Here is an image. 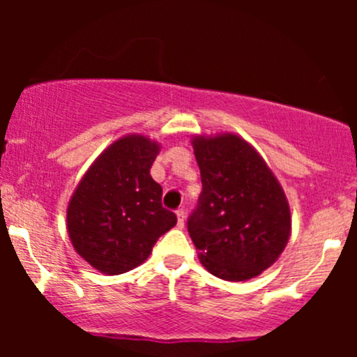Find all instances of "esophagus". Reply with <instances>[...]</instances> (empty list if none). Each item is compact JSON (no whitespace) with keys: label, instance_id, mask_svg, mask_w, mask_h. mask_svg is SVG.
I'll list each match as a JSON object with an SVG mask.
<instances>
[{"label":"esophagus","instance_id":"esophagus-1","mask_svg":"<svg viewBox=\"0 0 357 357\" xmlns=\"http://www.w3.org/2000/svg\"><path fill=\"white\" fill-rule=\"evenodd\" d=\"M176 215H178V226L179 228H183L185 226V218H186V211L183 207H179L178 211H176Z\"/></svg>","mask_w":357,"mask_h":357}]
</instances>
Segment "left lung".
Here are the masks:
<instances>
[{
  "label": "left lung",
  "mask_w": 357,
  "mask_h": 357,
  "mask_svg": "<svg viewBox=\"0 0 357 357\" xmlns=\"http://www.w3.org/2000/svg\"><path fill=\"white\" fill-rule=\"evenodd\" d=\"M202 193L186 228L207 271L243 282L268 269L290 236V208L261 155L236 135L193 139Z\"/></svg>",
  "instance_id": "left-lung-1"
}]
</instances>
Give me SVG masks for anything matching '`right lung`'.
I'll return each mask as SVG.
<instances>
[{"instance_id":"right-lung-1","label":"right lung","mask_w":357,"mask_h":357,"mask_svg":"<svg viewBox=\"0 0 357 357\" xmlns=\"http://www.w3.org/2000/svg\"><path fill=\"white\" fill-rule=\"evenodd\" d=\"M158 145L145 136L117 139L89 167L67 208L77 254L105 275L142 264L178 222L162 205V186L150 176Z\"/></svg>"}]
</instances>
